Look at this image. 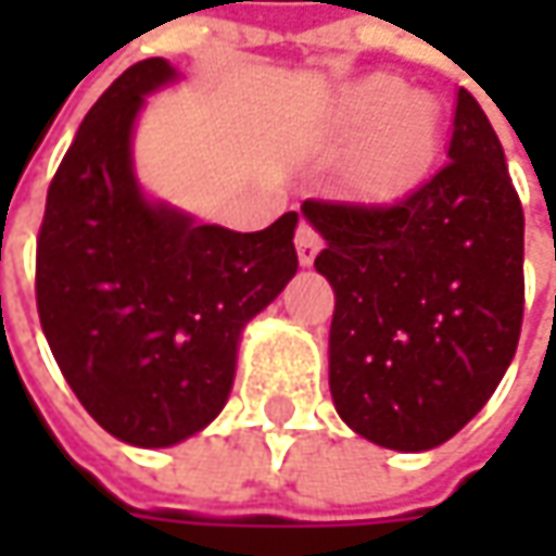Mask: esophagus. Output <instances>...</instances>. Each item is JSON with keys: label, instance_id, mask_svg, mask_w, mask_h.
Here are the masks:
<instances>
[{"label": "esophagus", "instance_id": "obj_1", "mask_svg": "<svg viewBox=\"0 0 556 556\" xmlns=\"http://www.w3.org/2000/svg\"><path fill=\"white\" fill-rule=\"evenodd\" d=\"M293 241H296V256H300L303 266H312V260L318 256V250L325 244L321 235L315 231V225L306 223V219L296 225V238H293Z\"/></svg>", "mask_w": 556, "mask_h": 556}]
</instances>
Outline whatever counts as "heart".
I'll use <instances>...</instances> for the list:
<instances>
[{
  "instance_id": "obj_1",
  "label": "heart",
  "mask_w": 556,
  "mask_h": 556,
  "mask_svg": "<svg viewBox=\"0 0 556 556\" xmlns=\"http://www.w3.org/2000/svg\"><path fill=\"white\" fill-rule=\"evenodd\" d=\"M402 86L390 76H374L368 83H362L346 101V119L355 126H371L377 119H383L395 108L393 114V132H395V151L399 154H412L433 132V108L424 98H403ZM400 102L399 105L394 101Z\"/></svg>"
}]
</instances>
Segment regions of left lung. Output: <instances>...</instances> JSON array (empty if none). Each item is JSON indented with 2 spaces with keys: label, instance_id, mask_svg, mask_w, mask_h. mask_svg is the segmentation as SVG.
<instances>
[{
  "label": "left lung",
  "instance_id": "8db88e82",
  "mask_svg": "<svg viewBox=\"0 0 556 556\" xmlns=\"http://www.w3.org/2000/svg\"><path fill=\"white\" fill-rule=\"evenodd\" d=\"M445 157L390 201L303 203L333 288L337 415L395 452L455 437L502 383L523 328V206L467 89Z\"/></svg>",
  "mask_w": 556,
  "mask_h": 556
}]
</instances>
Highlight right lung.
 I'll list each match as a JSON object with an SVG mask.
<instances>
[{
	"label": "right lung",
	"instance_id": "1",
	"mask_svg": "<svg viewBox=\"0 0 556 556\" xmlns=\"http://www.w3.org/2000/svg\"><path fill=\"white\" fill-rule=\"evenodd\" d=\"M173 76L148 58L98 98L36 238V309L54 362L83 408L141 448L176 445L223 412L244 325L296 275V213L241 235L144 201L132 123Z\"/></svg>",
	"mask_w": 556,
	"mask_h": 556
}]
</instances>
